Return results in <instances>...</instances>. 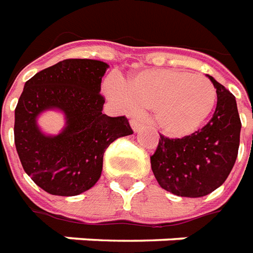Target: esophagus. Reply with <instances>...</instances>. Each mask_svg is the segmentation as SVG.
<instances>
[{"instance_id": "esophagus-1", "label": "esophagus", "mask_w": 253, "mask_h": 253, "mask_svg": "<svg viewBox=\"0 0 253 253\" xmlns=\"http://www.w3.org/2000/svg\"><path fill=\"white\" fill-rule=\"evenodd\" d=\"M130 126H132V129L135 130V132H140L141 129L146 128V125L141 123V121H139V120H136V118L130 120Z\"/></svg>"}]
</instances>
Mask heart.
Masks as SVG:
<instances>
[{
    "label": "heart",
    "instance_id": "obj_1",
    "mask_svg": "<svg viewBox=\"0 0 253 253\" xmlns=\"http://www.w3.org/2000/svg\"><path fill=\"white\" fill-rule=\"evenodd\" d=\"M109 91L128 109L152 110L157 128L171 137L198 130L216 103L209 78L180 69L143 71L124 84L114 82Z\"/></svg>",
    "mask_w": 253,
    "mask_h": 253
}]
</instances>
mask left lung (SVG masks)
Instances as JSON below:
<instances>
[{"mask_svg":"<svg viewBox=\"0 0 253 253\" xmlns=\"http://www.w3.org/2000/svg\"><path fill=\"white\" fill-rule=\"evenodd\" d=\"M216 107L207 125L182 139L161 135L151 169L161 187L182 198H202L230 174L240 146L241 121L236 98L212 76Z\"/></svg>","mask_w":253,"mask_h":253,"instance_id":"1","label":"left lung"}]
</instances>
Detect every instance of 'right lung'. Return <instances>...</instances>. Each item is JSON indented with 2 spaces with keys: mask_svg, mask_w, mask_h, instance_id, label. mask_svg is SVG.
I'll return each instance as SVG.
<instances>
[{
  "mask_svg": "<svg viewBox=\"0 0 253 253\" xmlns=\"http://www.w3.org/2000/svg\"><path fill=\"white\" fill-rule=\"evenodd\" d=\"M109 68L98 60L71 58L38 72L24 84L15 110V144L23 169L50 195L76 196L99 180L103 154L133 133L126 117L102 113L101 83ZM60 110L66 126L44 135L36 124L46 110Z\"/></svg>",
  "mask_w": 253,
  "mask_h": 253,
  "instance_id": "right-lung-1",
  "label": "right lung"
}]
</instances>
